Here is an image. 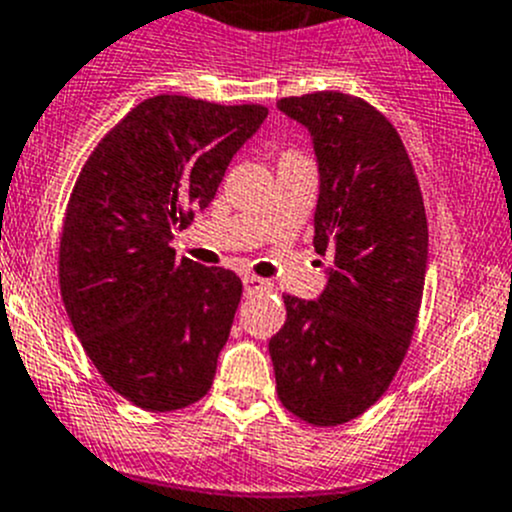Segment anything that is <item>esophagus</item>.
<instances>
[{
	"label": "esophagus",
	"mask_w": 512,
	"mask_h": 512,
	"mask_svg": "<svg viewBox=\"0 0 512 512\" xmlns=\"http://www.w3.org/2000/svg\"><path fill=\"white\" fill-rule=\"evenodd\" d=\"M242 285H245L247 293H267V290L272 288L270 280L255 278V275H245V278H242Z\"/></svg>",
	"instance_id": "obj_1"
}]
</instances>
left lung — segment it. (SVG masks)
<instances>
[{"label":"left lung","mask_w":512,"mask_h":512,"mask_svg":"<svg viewBox=\"0 0 512 512\" xmlns=\"http://www.w3.org/2000/svg\"><path fill=\"white\" fill-rule=\"evenodd\" d=\"M278 108L313 141V245L333 265L318 298L283 295L288 318L270 358L285 409L336 427L384 394L407 353L427 275V217L404 143L376 108L336 90Z\"/></svg>","instance_id":"obj_1"}]
</instances>
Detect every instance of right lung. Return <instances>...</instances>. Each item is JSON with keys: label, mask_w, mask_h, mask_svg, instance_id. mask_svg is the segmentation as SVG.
I'll return each mask as SVG.
<instances>
[{"label": "right lung", "mask_w": 512, "mask_h": 512, "mask_svg": "<svg viewBox=\"0 0 512 512\" xmlns=\"http://www.w3.org/2000/svg\"><path fill=\"white\" fill-rule=\"evenodd\" d=\"M265 118L262 105L156 95L95 146L75 181L60 293L95 369L136 407L174 412L212 386L242 283L176 260L169 245Z\"/></svg>", "instance_id": "add662e5"}]
</instances>
